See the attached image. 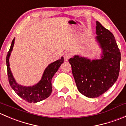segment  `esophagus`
Masks as SVG:
<instances>
[{
	"instance_id": "esophagus-1",
	"label": "esophagus",
	"mask_w": 126,
	"mask_h": 126,
	"mask_svg": "<svg viewBox=\"0 0 126 126\" xmlns=\"http://www.w3.org/2000/svg\"><path fill=\"white\" fill-rule=\"evenodd\" d=\"M63 57H64V60H65V61H68V60H69V58H71V55L70 54H69V53L66 52V53H65V54H64V55H63Z\"/></svg>"
}]
</instances>
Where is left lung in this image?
<instances>
[{"instance_id": "obj_1", "label": "left lung", "mask_w": 126, "mask_h": 126, "mask_svg": "<svg viewBox=\"0 0 126 126\" xmlns=\"http://www.w3.org/2000/svg\"><path fill=\"white\" fill-rule=\"evenodd\" d=\"M96 39L103 50L101 59L90 60L74 56L69 60L79 92L86 97L101 96L117 80L121 52L112 33L96 21Z\"/></svg>"}]
</instances>
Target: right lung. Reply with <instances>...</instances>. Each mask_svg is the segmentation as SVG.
<instances>
[{
  "mask_svg": "<svg viewBox=\"0 0 126 126\" xmlns=\"http://www.w3.org/2000/svg\"><path fill=\"white\" fill-rule=\"evenodd\" d=\"M15 39H13L10 50L7 53V58H6L7 74H8V81L10 86L19 96L28 102L36 103L47 98L52 91L51 83L52 78L56 72L58 71L61 64H62L64 62L63 57H62L58 60L51 63L47 67L44 71L41 80L36 85L32 87H23L19 85L16 83L13 77V75L10 71V64H9V57L13 47Z\"/></svg>",
  "mask_w": 126,
  "mask_h": 126,
  "instance_id": "right-lung-1",
  "label": "right lung"
}]
</instances>
